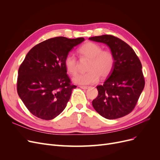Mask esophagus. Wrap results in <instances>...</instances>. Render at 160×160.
Here are the masks:
<instances>
[{
	"label": "esophagus",
	"instance_id": "esophagus-1",
	"mask_svg": "<svg viewBox=\"0 0 160 160\" xmlns=\"http://www.w3.org/2000/svg\"><path fill=\"white\" fill-rule=\"evenodd\" d=\"M79 88H81V89H88L90 88V87L89 86H79Z\"/></svg>",
	"mask_w": 160,
	"mask_h": 160
}]
</instances>
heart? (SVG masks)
<instances>
[{"label":"heart","mask_w":160,"mask_h":160,"mask_svg":"<svg viewBox=\"0 0 160 160\" xmlns=\"http://www.w3.org/2000/svg\"><path fill=\"white\" fill-rule=\"evenodd\" d=\"M81 57L89 59L87 70L83 74L77 75L72 81L79 85L95 83L99 80L100 76L106 78L112 72L115 59L113 52L109 49H102V47L95 42H88L82 45L78 50ZM67 71L71 75H75L77 71V61L72 54L67 55L64 59Z\"/></svg>","instance_id":"obj_1"}]
</instances>
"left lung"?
Wrapping results in <instances>:
<instances>
[{"label": "left lung", "instance_id": "8db88e82", "mask_svg": "<svg viewBox=\"0 0 160 160\" xmlns=\"http://www.w3.org/2000/svg\"><path fill=\"white\" fill-rule=\"evenodd\" d=\"M89 39L108 45L115 59L112 72L103 85L97 86L98 95L92 105L106 119L122 118L133 110L144 88L141 61L132 47L115 36L104 35Z\"/></svg>", "mask_w": 160, "mask_h": 160}]
</instances>
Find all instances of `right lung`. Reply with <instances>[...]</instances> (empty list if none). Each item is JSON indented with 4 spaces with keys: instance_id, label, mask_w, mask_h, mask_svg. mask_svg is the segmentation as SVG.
<instances>
[{
    "instance_id": "right-lung-1",
    "label": "right lung",
    "mask_w": 160,
    "mask_h": 160,
    "mask_svg": "<svg viewBox=\"0 0 160 160\" xmlns=\"http://www.w3.org/2000/svg\"><path fill=\"white\" fill-rule=\"evenodd\" d=\"M85 38L57 37L33 47L19 67L17 93L28 110L36 117L51 120L65 109L72 91L64 59Z\"/></svg>"
}]
</instances>
